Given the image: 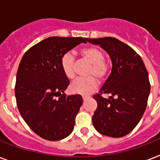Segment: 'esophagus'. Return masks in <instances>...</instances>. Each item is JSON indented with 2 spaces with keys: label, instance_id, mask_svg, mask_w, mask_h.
Wrapping results in <instances>:
<instances>
[{
  "label": "esophagus",
  "instance_id": "obj_1",
  "mask_svg": "<svg viewBox=\"0 0 160 160\" xmlns=\"http://www.w3.org/2000/svg\"><path fill=\"white\" fill-rule=\"evenodd\" d=\"M89 97H90V96H88V95H83V96H82L83 100H86V99H88Z\"/></svg>",
  "mask_w": 160,
  "mask_h": 160
}]
</instances>
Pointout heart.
<instances>
[{"instance_id": "1", "label": "heart", "mask_w": 160, "mask_h": 160, "mask_svg": "<svg viewBox=\"0 0 160 160\" xmlns=\"http://www.w3.org/2000/svg\"><path fill=\"white\" fill-rule=\"evenodd\" d=\"M80 55L91 64L88 75H95L97 78L103 80L106 77L109 70V64L105 60V55L100 48L95 46L85 47L80 51ZM61 69L64 75L68 79H73L75 75V58L70 53L63 55L60 61ZM98 80L94 76L77 79L70 85V90L75 94L79 95H89L97 87Z\"/></svg>"}]
</instances>
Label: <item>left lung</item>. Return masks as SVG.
Segmentation results:
<instances>
[{
	"label": "left lung",
	"instance_id": "8db88e82",
	"mask_svg": "<svg viewBox=\"0 0 160 160\" xmlns=\"http://www.w3.org/2000/svg\"><path fill=\"white\" fill-rule=\"evenodd\" d=\"M99 45L112 61V70L105 84L93 98L97 109L92 117L99 133L119 138L135 128L146 109L150 92L149 75L141 57L133 49L118 39L103 37L87 39ZM102 93H109L108 99Z\"/></svg>",
	"mask_w": 160,
	"mask_h": 160
}]
</instances>
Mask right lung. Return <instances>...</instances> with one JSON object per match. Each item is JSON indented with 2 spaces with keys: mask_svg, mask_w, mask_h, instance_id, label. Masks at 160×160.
Returning <instances> with one entry per match:
<instances>
[{
  "mask_svg": "<svg viewBox=\"0 0 160 160\" xmlns=\"http://www.w3.org/2000/svg\"><path fill=\"white\" fill-rule=\"evenodd\" d=\"M86 41L81 37H49L29 49L20 62L15 86L17 108L28 126L43 139L60 140L74 129L83 99L65 94L70 81L60 61Z\"/></svg>",
  "mask_w": 160,
  "mask_h": 160,
  "instance_id": "add662e5",
  "label": "right lung"
}]
</instances>
